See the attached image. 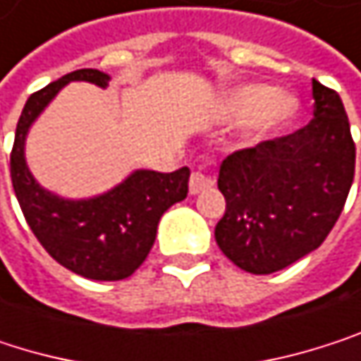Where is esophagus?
<instances>
[{
  "mask_svg": "<svg viewBox=\"0 0 361 361\" xmlns=\"http://www.w3.org/2000/svg\"><path fill=\"white\" fill-rule=\"evenodd\" d=\"M214 184H216L214 173H209L207 169L199 166V169L192 171V175H190V195H199V192L212 188Z\"/></svg>",
  "mask_w": 361,
  "mask_h": 361,
  "instance_id": "1",
  "label": "esophagus"
}]
</instances>
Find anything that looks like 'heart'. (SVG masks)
<instances>
[{"instance_id": "b5f03b06", "label": "heart", "mask_w": 361, "mask_h": 361, "mask_svg": "<svg viewBox=\"0 0 361 361\" xmlns=\"http://www.w3.org/2000/svg\"><path fill=\"white\" fill-rule=\"evenodd\" d=\"M228 111L235 118L254 116L252 130L256 137H262L292 118L296 111V99L288 92H271V88L262 84H245L231 92Z\"/></svg>"}]
</instances>
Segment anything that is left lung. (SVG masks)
Listing matches in <instances>:
<instances>
[{"mask_svg": "<svg viewBox=\"0 0 361 361\" xmlns=\"http://www.w3.org/2000/svg\"><path fill=\"white\" fill-rule=\"evenodd\" d=\"M313 120L300 130L222 160L226 214L216 226L224 256L271 275L317 250L334 228L355 173V143L336 90L313 80Z\"/></svg>", "mask_w": 361, "mask_h": 361, "instance_id": "obj_1", "label": "left lung"}]
</instances>
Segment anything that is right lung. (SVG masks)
<instances>
[{"label":"right lung","mask_w":361,"mask_h":361,"mask_svg":"<svg viewBox=\"0 0 361 361\" xmlns=\"http://www.w3.org/2000/svg\"><path fill=\"white\" fill-rule=\"evenodd\" d=\"M73 80L105 88L109 75L99 69H78L27 99L10 154L12 186L29 228L59 264L86 279L120 281L147 258L162 214L186 199L190 169L173 173L139 169L105 195L82 201L44 190L25 162V139L44 107Z\"/></svg>","instance_id":"right-lung-1"}]
</instances>
